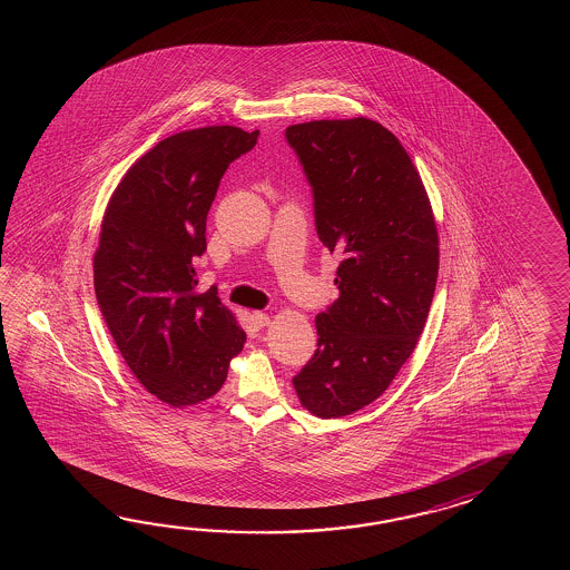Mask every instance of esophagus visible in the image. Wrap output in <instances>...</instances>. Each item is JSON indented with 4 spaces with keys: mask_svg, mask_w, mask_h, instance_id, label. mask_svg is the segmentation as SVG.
<instances>
[{
    "mask_svg": "<svg viewBox=\"0 0 570 570\" xmlns=\"http://www.w3.org/2000/svg\"><path fill=\"white\" fill-rule=\"evenodd\" d=\"M253 320H255L256 327H265L271 324V315L265 314V312H255Z\"/></svg>",
    "mask_w": 570,
    "mask_h": 570,
    "instance_id": "1",
    "label": "esophagus"
}]
</instances>
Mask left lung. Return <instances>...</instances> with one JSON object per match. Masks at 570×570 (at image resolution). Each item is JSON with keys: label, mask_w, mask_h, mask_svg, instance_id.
<instances>
[{"label": "left lung", "mask_w": 570, "mask_h": 570, "mask_svg": "<svg viewBox=\"0 0 570 570\" xmlns=\"http://www.w3.org/2000/svg\"><path fill=\"white\" fill-rule=\"evenodd\" d=\"M285 134L314 187L317 236L342 258L340 297L315 315L317 351L293 387L307 412L344 417L379 400L417 346L436 289V219L383 124L314 120Z\"/></svg>", "instance_id": "8db88e82"}]
</instances>
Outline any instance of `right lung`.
<instances>
[{
  "mask_svg": "<svg viewBox=\"0 0 570 570\" xmlns=\"http://www.w3.org/2000/svg\"><path fill=\"white\" fill-rule=\"evenodd\" d=\"M256 138L236 126L173 134L126 170L104 212L97 303L134 376L170 407L214 397L246 342L218 289H195L194 258L222 175Z\"/></svg>",
  "mask_w": 570,
  "mask_h": 570,
  "instance_id": "1",
  "label": "right lung"
}]
</instances>
